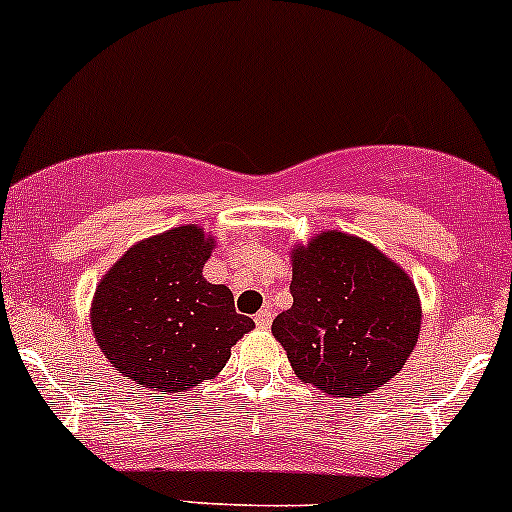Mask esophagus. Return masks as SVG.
I'll return each mask as SVG.
<instances>
[{"label":"esophagus","mask_w":512,"mask_h":512,"mask_svg":"<svg viewBox=\"0 0 512 512\" xmlns=\"http://www.w3.org/2000/svg\"><path fill=\"white\" fill-rule=\"evenodd\" d=\"M272 318H274L272 308H262V311L255 316V325H257V328H269Z\"/></svg>","instance_id":"1"}]
</instances>
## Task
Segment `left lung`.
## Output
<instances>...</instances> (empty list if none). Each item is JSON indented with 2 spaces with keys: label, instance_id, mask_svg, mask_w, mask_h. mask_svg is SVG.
I'll use <instances>...</instances> for the list:
<instances>
[{
  "label": "left lung",
  "instance_id": "left-lung-1",
  "mask_svg": "<svg viewBox=\"0 0 512 512\" xmlns=\"http://www.w3.org/2000/svg\"><path fill=\"white\" fill-rule=\"evenodd\" d=\"M294 306L272 323L291 367L328 396L352 398L401 372L420 333L415 286L374 245L320 233L294 250Z\"/></svg>",
  "mask_w": 512,
  "mask_h": 512
}]
</instances>
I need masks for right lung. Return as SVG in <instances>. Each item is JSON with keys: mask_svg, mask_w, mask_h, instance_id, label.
Here are the masks:
<instances>
[{"mask_svg": "<svg viewBox=\"0 0 512 512\" xmlns=\"http://www.w3.org/2000/svg\"><path fill=\"white\" fill-rule=\"evenodd\" d=\"M213 240L182 226L143 240L101 279L92 330L106 359L145 389L189 391L226 367L255 328L228 286L201 277Z\"/></svg>", "mask_w": 512, "mask_h": 512, "instance_id": "right-lung-1", "label": "right lung"}]
</instances>
